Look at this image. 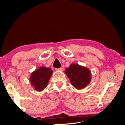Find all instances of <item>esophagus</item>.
I'll use <instances>...</instances> for the list:
<instances>
[{
  "label": "esophagus",
  "mask_w": 125,
  "mask_h": 125,
  "mask_svg": "<svg viewBox=\"0 0 125 125\" xmlns=\"http://www.w3.org/2000/svg\"><path fill=\"white\" fill-rule=\"evenodd\" d=\"M56 70L57 71H62V69L61 68H57V69H56Z\"/></svg>",
  "instance_id": "obj_1"
}]
</instances>
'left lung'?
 Masks as SVG:
<instances>
[{"instance_id": "obj_1", "label": "left lung", "mask_w": 125, "mask_h": 125, "mask_svg": "<svg viewBox=\"0 0 125 125\" xmlns=\"http://www.w3.org/2000/svg\"><path fill=\"white\" fill-rule=\"evenodd\" d=\"M72 85L77 89H83L91 81V72L88 68L77 64H72L65 71Z\"/></svg>"}]
</instances>
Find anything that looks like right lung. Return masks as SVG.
Masks as SVG:
<instances>
[{"label": "right lung", "instance_id": "right-lung-1", "mask_svg": "<svg viewBox=\"0 0 125 125\" xmlns=\"http://www.w3.org/2000/svg\"><path fill=\"white\" fill-rule=\"evenodd\" d=\"M52 73L51 68L40 66L31 73L30 82L35 90L42 92L47 86Z\"/></svg>", "mask_w": 125, "mask_h": 125}]
</instances>
